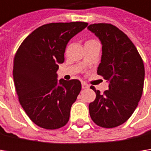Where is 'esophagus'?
<instances>
[{"label": "esophagus", "instance_id": "1", "mask_svg": "<svg viewBox=\"0 0 151 151\" xmlns=\"http://www.w3.org/2000/svg\"><path fill=\"white\" fill-rule=\"evenodd\" d=\"M81 87H82V89H86V88L89 87V85L86 83V82H82L81 83Z\"/></svg>", "mask_w": 151, "mask_h": 151}]
</instances>
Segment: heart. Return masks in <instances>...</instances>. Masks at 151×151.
Here are the masks:
<instances>
[{
	"label": "heart",
	"mask_w": 151,
	"mask_h": 151,
	"mask_svg": "<svg viewBox=\"0 0 151 151\" xmlns=\"http://www.w3.org/2000/svg\"><path fill=\"white\" fill-rule=\"evenodd\" d=\"M88 42H91V41H88Z\"/></svg>",
	"instance_id": "obj_1"
}]
</instances>
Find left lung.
Instances as JSON below:
<instances>
[{"mask_svg":"<svg viewBox=\"0 0 151 151\" xmlns=\"http://www.w3.org/2000/svg\"><path fill=\"white\" fill-rule=\"evenodd\" d=\"M102 45L97 74L108 82V90L101 94L94 86L96 99L89 104L92 121L100 127L123 124L134 112L142 96L145 67L142 59L128 36L107 23L87 27Z\"/></svg>","mask_w":151,"mask_h":151,"instance_id":"left-lung-1","label":"left lung"}]
</instances>
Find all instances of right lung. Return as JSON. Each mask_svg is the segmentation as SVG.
Wrapping results in <instances>:
<instances>
[{
    "label": "right lung",
    "mask_w": 151,
    "mask_h": 151,
    "mask_svg": "<svg viewBox=\"0 0 151 151\" xmlns=\"http://www.w3.org/2000/svg\"><path fill=\"white\" fill-rule=\"evenodd\" d=\"M88 23L53 22L35 29L14 58L13 79L18 99L32 122L46 129L65 126L81 90L78 80H58L67 44Z\"/></svg>",
    "instance_id": "add662e5"
}]
</instances>
